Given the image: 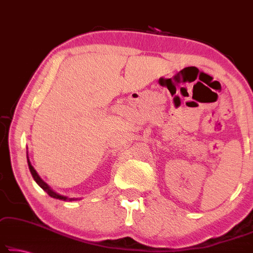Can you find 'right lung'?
Segmentation results:
<instances>
[{"instance_id":"add662e5","label":"right lung","mask_w":253,"mask_h":253,"mask_svg":"<svg viewBox=\"0 0 253 253\" xmlns=\"http://www.w3.org/2000/svg\"><path fill=\"white\" fill-rule=\"evenodd\" d=\"M27 162H28L29 171H31V173H32V175H33V178H34V180H35L36 182H38V185L40 186V187H41L43 190H44V192H46L47 194H49V196L53 197V199L63 200V201H75V200H78V199H74V197H73V199H69V197H67V196H63V195H60V194H58V193L54 192V190H53L52 188H51L50 186L46 184V182H44V181L42 180L41 178H40V175L38 174V172L35 171L34 168L32 167L31 162H29L28 156H27Z\"/></svg>"}]
</instances>
